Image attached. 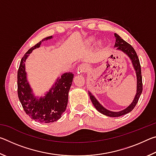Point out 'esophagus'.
Listing matches in <instances>:
<instances>
[{
    "label": "esophagus",
    "mask_w": 156,
    "mask_h": 156,
    "mask_svg": "<svg viewBox=\"0 0 156 156\" xmlns=\"http://www.w3.org/2000/svg\"><path fill=\"white\" fill-rule=\"evenodd\" d=\"M89 69L88 66L85 64H82L79 66L78 68V73H84Z\"/></svg>",
    "instance_id": "esophagus-1"
}]
</instances>
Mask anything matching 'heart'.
<instances>
[{
  "instance_id": "obj_1",
  "label": "heart",
  "mask_w": 156,
  "mask_h": 156,
  "mask_svg": "<svg viewBox=\"0 0 156 156\" xmlns=\"http://www.w3.org/2000/svg\"><path fill=\"white\" fill-rule=\"evenodd\" d=\"M92 41H93V39L90 38V39H89V40H88V43H91Z\"/></svg>"
}]
</instances>
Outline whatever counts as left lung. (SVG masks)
I'll return each mask as SVG.
<instances>
[{
	"label": "left lung",
	"instance_id": "8db88e82",
	"mask_svg": "<svg viewBox=\"0 0 156 156\" xmlns=\"http://www.w3.org/2000/svg\"><path fill=\"white\" fill-rule=\"evenodd\" d=\"M115 37V43L114 47H117V50L122 51L124 54H125L127 56L129 59L131 60L132 65H133L134 70L136 72V78H137V86H136V94L134 97V99L132 101L131 103L129 106L125 108V109L120 112H112V111L107 109L102 105L98 101L97 99L94 97V96L91 94L90 91H89V98L91 100L92 103H93L95 108L100 113H102L103 115L109 117H119V116L125 115L126 113L131 112L132 110L134 109L136 107V104L138 103V101L140 98V96L142 94V74H141V67L140 64V61L138 57L137 56V54L134 49L132 47L131 44H129L128 43H126L125 41H124L121 37L116 33L114 34Z\"/></svg>",
	"mask_w": 156,
	"mask_h": 156
}]
</instances>
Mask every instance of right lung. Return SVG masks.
<instances>
[{"instance_id":"obj_1","label":"right lung","mask_w":156,"mask_h":156,"mask_svg":"<svg viewBox=\"0 0 156 156\" xmlns=\"http://www.w3.org/2000/svg\"><path fill=\"white\" fill-rule=\"evenodd\" d=\"M53 38H43L26 52L20 63L18 71V96L25 113L32 120L41 123L56 122L65 112L68 102V94L74 75L72 72L64 73L56 79L51 88L44 96H36L29 83L25 71V61L34 49L40 47L42 42Z\"/></svg>"}]
</instances>
